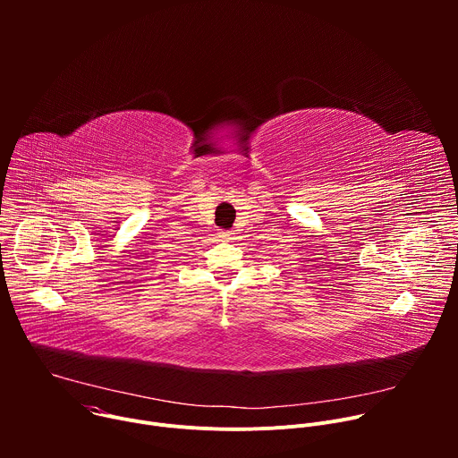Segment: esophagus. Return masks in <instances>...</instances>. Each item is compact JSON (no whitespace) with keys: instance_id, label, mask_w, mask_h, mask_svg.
<instances>
[{"instance_id":"34e87169","label":"esophagus","mask_w":458,"mask_h":458,"mask_svg":"<svg viewBox=\"0 0 458 458\" xmlns=\"http://www.w3.org/2000/svg\"><path fill=\"white\" fill-rule=\"evenodd\" d=\"M221 239L232 241V239H233V232H221Z\"/></svg>"}]
</instances>
